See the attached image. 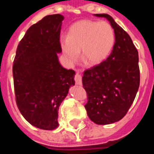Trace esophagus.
<instances>
[{"instance_id":"obj_1","label":"esophagus","mask_w":154,"mask_h":154,"mask_svg":"<svg viewBox=\"0 0 154 154\" xmlns=\"http://www.w3.org/2000/svg\"><path fill=\"white\" fill-rule=\"evenodd\" d=\"M75 82L77 85H82V76H81L79 73H77L75 75Z\"/></svg>"}]
</instances>
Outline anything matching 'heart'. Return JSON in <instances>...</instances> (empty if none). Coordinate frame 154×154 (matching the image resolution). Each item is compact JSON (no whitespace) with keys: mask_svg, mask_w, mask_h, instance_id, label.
<instances>
[{"mask_svg":"<svg viewBox=\"0 0 154 154\" xmlns=\"http://www.w3.org/2000/svg\"><path fill=\"white\" fill-rule=\"evenodd\" d=\"M114 43V30L107 21H77L71 26L67 36L60 38L62 53L69 63L77 61L81 49L82 57L89 64H99L108 57Z\"/></svg>","mask_w":154,"mask_h":154,"instance_id":"heart-1","label":"heart"}]
</instances>
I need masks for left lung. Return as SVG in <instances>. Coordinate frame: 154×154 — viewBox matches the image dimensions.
<instances>
[{
    "mask_svg": "<svg viewBox=\"0 0 154 154\" xmlns=\"http://www.w3.org/2000/svg\"><path fill=\"white\" fill-rule=\"evenodd\" d=\"M105 17L115 32V43L105 61L86 70L82 85L87 92L85 105L89 118L99 125L121 120L133 104L140 83L138 52L131 37L107 14Z\"/></svg>",
    "mask_w": 154,
    "mask_h": 154,
    "instance_id": "obj_1",
    "label": "left lung"
}]
</instances>
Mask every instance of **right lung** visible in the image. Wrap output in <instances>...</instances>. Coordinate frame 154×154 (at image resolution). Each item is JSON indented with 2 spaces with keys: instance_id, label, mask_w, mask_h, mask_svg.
Returning <instances> with one entry per match:
<instances>
[{
  "instance_id": "obj_1",
  "label": "right lung",
  "mask_w": 154,
  "mask_h": 154,
  "mask_svg": "<svg viewBox=\"0 0 154 154\" xmlns=\"http://www.w3.org/2000/svg\"><path fill=\"white\" fill-rule=\"evenodd\" d=\"M63 19L60 14L49 15L32 25L18 44L13 62L17 107L40 129L58 127L59 107L75 85V72L62 67L57 57Z\"/></svg>"
}]
</instances>
